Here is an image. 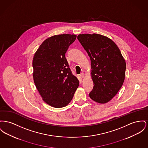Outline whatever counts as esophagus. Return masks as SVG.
<instances>
[{
  "label": "esophagus",
  "instance_id": "esophagus-1",
  "mask_svg": "<svg viewBox=\"0 0 148 148\" xmlns=\"http://www.w3.org/2000/svg\"><path fill=\"white\" fill-rule=\"evenodd\" d=\"M80 76L82 78H83L84 77V74L83 73H82L80 74Z\"/></svg>",
  "mask_w": 148,
  "mask_h": 148
}]
</instances>
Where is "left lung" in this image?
<instances>
[{
    "mask_svg": "<svg viewBox=\"0 0 148 148\" xmlns=\"http://www.w3.org/2000/svg\"><path fill=\"white\" fill-rule=\"evenodd\" d=\"M77 38L90 59L93 88L90 98L106 103L119 91L125 78L126 62L117 46L99 34H80Z\"/></svg>",
    "mask_w": 148,
    "mask_h": 148,
    "instance_id": "8db88e82",
    "label": "left lung"
}]
</instances>
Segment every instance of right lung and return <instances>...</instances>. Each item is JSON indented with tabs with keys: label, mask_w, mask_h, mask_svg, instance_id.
Listing matches in <instances>:
<instances>
[{
	"label": "right lung",
	"mask_w": 148,
	"mask_h": 148,
	"mask_svg": "<svg viewBox=\"0 0 148 148\" xmlns=\"http://www.w3.org/2000/svg\"><path fill=\"white\" fill-rule=\"evenodd\" d=\"M76 37L70 34L52 36L44 41L34 56L35 86L44 102L55 108L69 104L79 86L65 55Z\"/></svg>",
	"instance_id": "1"
}]
</instances>
